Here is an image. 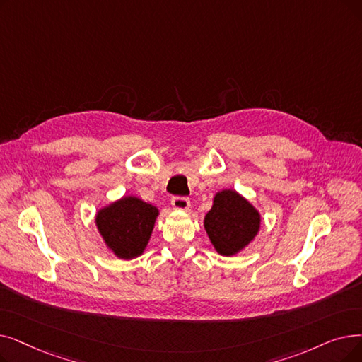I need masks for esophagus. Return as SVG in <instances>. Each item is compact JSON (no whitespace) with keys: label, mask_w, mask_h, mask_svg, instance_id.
Returning <instances> with one entry per match:
<instances>
[{"label":"esophagus","mask_w":362,"mask_h":362,"mask_svg":"<svg viewBox=\"0 0 362 362\" xmlns=\"http://www.w3.org/2000/svg\"><path fill=\"white\" fill-rule=\"evenodd\" d=\"M171 206H173V209H176V210H187L191 206V201H189V198H186V197H173Z\"/></svg>","instance_id":"1"}]
</instances>
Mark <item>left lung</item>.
I'll return each instance as SVG.
<instances>
[{
    "label": "left lung",
    "mask_w": 362,
    "mask_h": 362,
    "mask_svg": "<svg viewBox=\"0 0 362 362\" xmlns=\"http://www.w3.org/2000/svg\"><path fill=\"white\" fill-rule=\"evenodd\" d=\"M204 226L217 253L232 256L256 237L260 214L235 191H222L214 197Z\"/></svg>",
    "instance_id": "1"
}]
</instances>
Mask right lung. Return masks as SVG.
<instances>
[{
    "instance_id": "add662e5",
    "label": "right lung",
    "mask_w": 362,
    "mask_h": 362,
    "mask_svg": "<svg viewBox=\"0 0 362 362\" xmlns=\"http://www.w3.org/2000/svg\"><path fill=\"white\" fill-rule=\"evenodd\" d=\"M158 210L136 197L102 209L96 216L99 232L107 247L119 259H133L144 253L151 238Z\"/></svg>"
}]
</instances>
